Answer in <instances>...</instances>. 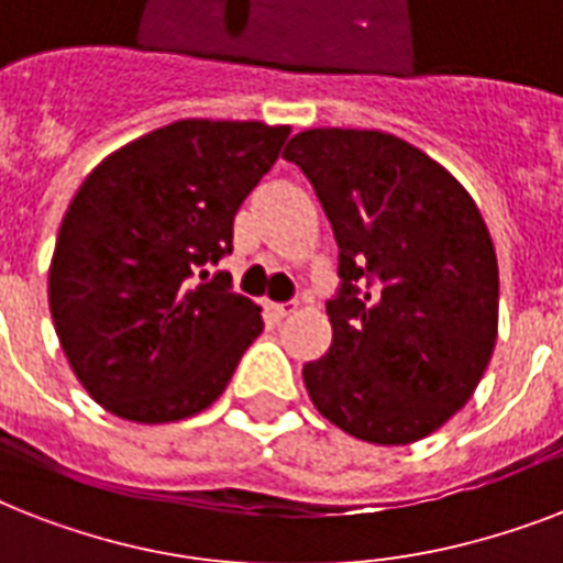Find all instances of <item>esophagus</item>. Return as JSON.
I'll use <instances>...</instances> for the list:
<instances>
[{
	"label": "esophagus",
	"mask_w": 563,
	"mask_h": 563,
	"mask_svg": "<svg viewBox=\"0 0 563 563\" xmlns=\"http://www.w3.org/2000/svg\"><path fill=\"white\" fill-rule=\"evenodd\" d=\"M268 309H272L274 318H286L298 309V300H289V303H268Z\"/></svg>",
	"instance_id": "obj_1"
}]
</instances>
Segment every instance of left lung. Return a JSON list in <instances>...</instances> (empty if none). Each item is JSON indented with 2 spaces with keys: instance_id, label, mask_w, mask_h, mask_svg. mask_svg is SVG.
Instances as JSON below:
<instances>
[{
  "instance_id": "left-lung-1",
  "label": "left lung",
  "mask_w": 563,
  "mask_h": 563,
  "mask_svg": "<svg viewBox=\"0 0 563 563\" xmlns=\"http://www.w3.org/2000/svg\"><path fill=\"white\" fill-rule=\"evenodd\" d=\"M283 157L339 245L333 344L303 365L316 409L368 444H411L476 391L497 344L499 268L467 189L383 131L312 128Z\"/></svg>"
}]
</instances>
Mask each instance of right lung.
<instances>
[{"label": "right lung", "mask_w": 563, "mask_h": 563, "mask_svg": "<svg viewBox=\"0 0 563 563\" xmlns=\"http://www.w3.org/2000/svg\"><path fill=\"white\" fill-rule=\"evenodd\" d=\"M286 125L184 119L96 166L48 268V309L78 383L117 418L169 423L219 400L263 333L260 307L207 268L272 169Z\"/></svg>", "instance_id": "add662e5"}]
</instances>
